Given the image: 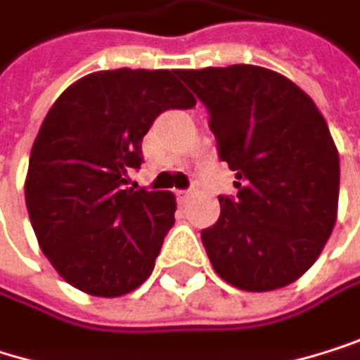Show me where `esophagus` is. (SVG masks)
<instances>
[{"mask_svg": "<svg viewBox=\"0 0 360 360\" xmlns=\"http://www.w3.org/2000/svg\"><path fill=\"white\" fill-rule=\"evenodd\" d=\"M174 194H176V200L181 202V205H184V202H188V200H190V196H192V192H190V190H176Z\"/></svg>", "mask_w": 360, "mask_h": 360, "instance_id": "34e87169", "label": "esophagus"}]
</instances>
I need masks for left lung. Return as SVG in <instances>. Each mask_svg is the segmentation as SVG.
Returning a JSON list of instances; mask_svg holds the SVG:
<instances>
[{"label":"left lung","instance_id":"obj_1","mask_svg":"<svg viewBox=\"0 0 360 360\" xmlns=\"http://www.w3.org/2000/svg\"><path fill=\"white\" fill-rule=\"evenodd\" d=\"M176 76L207 106L219 160L237 172V196H219V219L200 235L215 273L250 292L292 284L338 219L340 153L322 112L286 76L260 65Z\"/></svg>","mask_w":360,"mask_h":360}]
</instances>
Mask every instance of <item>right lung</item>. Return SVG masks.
Returning <instances> with one entry per match:
<instances>
[{
	"label": "right lung",
	"instance_id": "1",
	"mask_svg": "<svg viewBox=\"0 0 360 360\" xmlns=\"http://www.w3.org/2000/svg\"><path fill=\"white\" fill-rule=\"evenodd\" d=\"M176 72L87 74L55 100L34 141L25 179L34 233L55 271L87 295L136 290L174 224L172 192L125 184L155 117L196 104Z\"/></svg>",
	"mask_w": 360,
	"mask_h": 360
}]
</instances>
